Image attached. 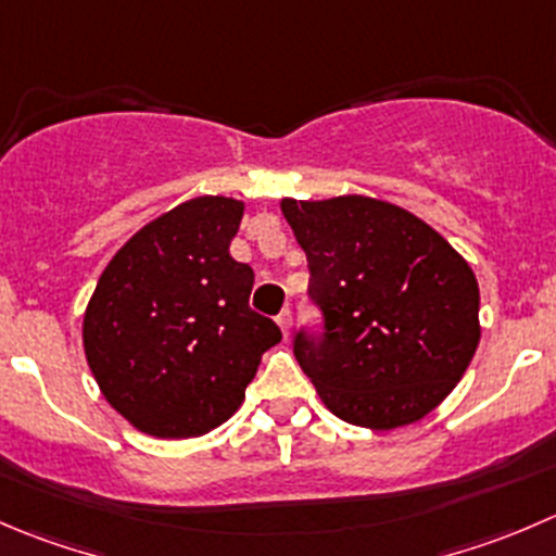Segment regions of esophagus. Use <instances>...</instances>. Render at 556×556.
<instances>
[{"label":"esophagus","mask_w":556,"mask_h":556,"mask_svg":"<svg viewBox=\"0 0 556 556\" xmlns=\"http://www.w3.org/2000/svg\"><path fill=\"white\" fill-rule=\"evenodd\" d=\"M277 323H279V328H282L285 337H290V331H293V312L282 309V312H279V315H277Z\"/></svg>","instance_id":"1"}]
</instances>
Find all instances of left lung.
Masks as SVG:
<instances>
[{"mask_svg":"<svg viewBox=\"0 0 556 556\" xmlns=\"http://www.w3.org/2000/svg\"><path fill=\"white\" fill-rule=\"evenodd\" d=\"M306 252L320 331L293 353L326 407L355 427H404L432 413L481 339L478 282L424 219L364 195L282 201Z\"/></svg>","mask_w":556,"mask_h":556,"instance_id":"1","label":"left lung"}]
</instances>
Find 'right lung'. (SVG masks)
Returning a JSON list of instances; mask_svg holds the SVG:
<instances>
[{"label":"right lung","instance_id":"1","mask_svg":"<svg viewBox=\"0 0 556 556\" xmlns=\"http://www.w3.org/2000/svg\"><path fill=\"white\" fill-rule=\"evenodd\" d=\"M241 217L244 203L219 195L170 208L113 255L86 306L84 350L102 396L152 438L228 421L282 339L250 306L255 271L230 257Z\"/></svg>","mask_w":556,"mask_h":556}]
</instances>
